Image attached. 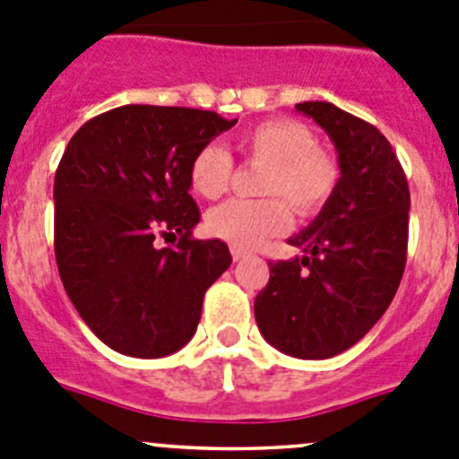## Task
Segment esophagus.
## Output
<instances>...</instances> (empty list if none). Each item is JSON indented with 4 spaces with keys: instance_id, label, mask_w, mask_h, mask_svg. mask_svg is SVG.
<instances>
[{
    "instance_id": "34e87169",
    "label": "esophagus",
    "mask_w": 459,
    "mask_h": 459,
    "mask_svg": "<svg viewBox=\"0 0 459 459\" xmlns=\"http://www.w3.org/2000/svg\"><path fill=\"white\" fill-rule=\"evenodd\" d=\"M246 256H247L246 250H238V247L232 246V259L234 261H241V259H246Z\"/></svg>"
}]
</instances>
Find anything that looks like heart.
Here are the masks:
<instances>
[{
	"label": "heart",
	"mask_w": 459,
	"mask_h": 459,
	"mask_svg": "<svg viewBox=\"0 0 459 459\" xmlns=\"http://www.w3.org/2000/svg\"><path fill=\"white\" fill-rule=\"evenodd\" d=\"M241 148L252 161L265 164L259 200H227L209 212L207 230L238 250H252L265 238L283 234L290 227V209L299 216H313L333 195L340 180L335 157L317 146L311 128L295 119H268L241 137ZM234 161L218 143L200 148L189 167V182L195 194L216 200L230 186ZM284 197L281 199V195Z\"/></svg>",
	"instance_id": "obj_1"
}]
</instances>
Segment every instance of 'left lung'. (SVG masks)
<instances>
[{
  "label": "left lung",
  "instance_id": "8db88e82",
  "mask_svg": "<svg viewBox=\"0 0 459 459\" xmlns=\"http://www.w3.org/2000/svg\"><path fill=\"white\" fill-rule=\"evenodd\" d=\"M333 142L340 180L316 221L288 238L304 252L270 261L255 299L261 335L307 360L342 353L387 311L408 255L410 189L390 142L333 103H298Z\"/></svg>",
  "mask_w": 459,
  "mask_h": 459
}]
</instances>
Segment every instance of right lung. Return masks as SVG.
<instances>
[{
  "mask_svg": "<svg viewBox=\"0 0 459 459\" xmlns=\"http://www.w3.org/2000/svg\"><path fill=\"white\" fill-rule=\"evenodd\" d=\"M234 124L194 108L121 106L81 126L65 148L54 180L56 264L82 322L124 356L185 347L204 292L232 264L222 241L191 237L200 209L189 167ZM157 236L174 247L155 248Z\"/></svg>",
  "mask_w": 459,
  "mask_h": 459,
  "instance_id": "add662e5",
  "label": "right lung"
}]
</instances>
